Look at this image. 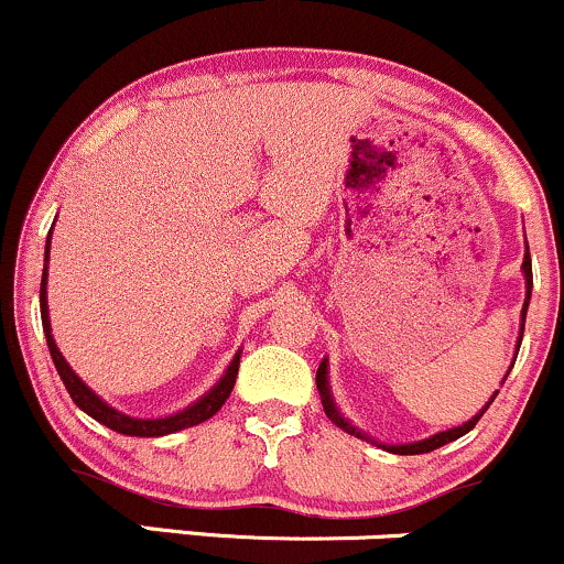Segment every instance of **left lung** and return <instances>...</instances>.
Listing matches in <instances>:
<instances>
[{"label":"left lung","instance_id":"left-lung-1","mask_svg":"<svg viewBox=\"0 0 564 564\" xmlns=\"http://www.w3.org/2000/svg\"><path fill=\"white\" fill-rule=\"evenodd\" d=\"M522 272H524V289H528V294H524V305H522V324H519L517 352H519V345H522V334H524V318H528L530 292H533V264H530V249L524 251V259H522ZM513 361H517V358H513ZM511 367H513V364H511ZM509 372H511V369H509ZM509 372H506V377H509ZM506 377H503V380H500V386H503V382H506ZM315 386H318V393H321V404H324V412H326V417H329L332 423L337 425V429H343L345 433H350V436H356V438H364V442H372V444H377V447L388 449V453H393V455H423V453H433V449H438V447H444V444L455 442V438L466 436V433L471 431L476 423H479V417H481V414L487 412V406L492 404V401H495V395H498V391H495V393L490 395V401H487V404L481 406V410L476 412L474 417L468 420V423H463V425H455V429H447V431H438V433H433V436H429V438H420V442H406V444H386V442H377V438L369 436V433H364L361 429H356V425H352L350 420L345 417L343 412H339L337 401H334V395H332V386H329V358H324V361H321L318 372H315Z\"/></svg>","mask_w":564,"mask_h":564}]
</instances>
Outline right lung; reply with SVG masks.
Here are the masks:
<instances>
[{
    "mask_svg": "<svg viewBox=\"0 0 564 564\" xmlns=\"http://www.w3.org/2000/svg\"><path fill=\"white\" fill-rule=\"evenodd\" d=\"M45 270H42V289H40V311H42V329H45L47 337V348H51L53 364L58 369L61 380H64L66 391H69L72 401L79 406L85 414H90L93 420H98L101 425L107 429L122 433V436H141V438H152V436H169V433H176L182 429H192L197 423H206L208 417H214L216 412L221 410L227 399H230L232 386H235V377H238V364H240V350L235 352L230 367L225 369V375L208 388L200 399L192 401L189 406L184 410L165 414V417H133V414H126L115 406H109L107 401L101 399L93 388L85 386L74 369L66 364V358L61 356L58 345L53 339V329H51V313H47V262H51V235H47V246H45Z\"/></svg>",
    "mask_w": 564,
    "mask_h": 564,
    "instance_id": "add662e5",
    "label": "right lung"
}]
</instances>
